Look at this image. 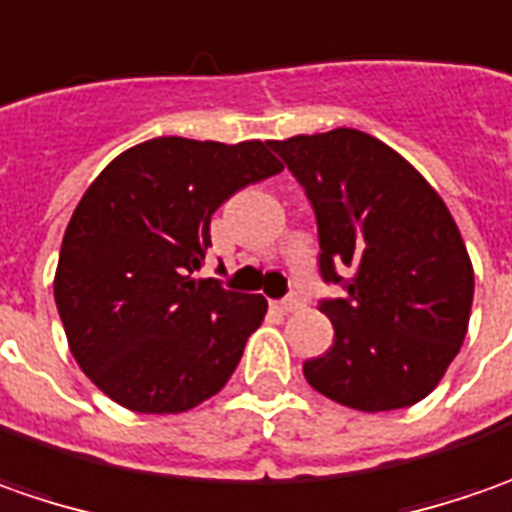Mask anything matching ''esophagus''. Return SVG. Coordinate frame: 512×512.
I'll return each mask as SVG.
<instances>
[{
  "label": "esophagus",
  "mask_w": 512,
  "mask_h": 512,
  "mask_svg": "<svg viewBox=\"0 0 512 512\" xmlns=\"http://www.w3.org/2000/svg\"><path fill=\"white\" fill-rule=\"evenodd\" d=\"M277 306H280V311H286V314H291V311L303 309V297H300L297 291H289V294H286V297H283V300H280Z\"/></svg>",
  "instance_id": "esophagus-1"
}]
</instances>
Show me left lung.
Instances as JSON below:
<instances>
[{"instance_id":"left-lung-1","label":"left lung","mask_w":512,"mask_h":512,"mask_svg":"<svg viewBox=\"0 0 512 512\" xmlns=\"http://www.w3.org/2000/svg\"><path fill=\"white\" fill-rule=\"evenodd\" d=\"M306 189L334 345L303 362L314 391L357 411L425 399L459 354L473 266L445 201L402 155L360 130L269 141Z\"/></svg>"}]
</instances>
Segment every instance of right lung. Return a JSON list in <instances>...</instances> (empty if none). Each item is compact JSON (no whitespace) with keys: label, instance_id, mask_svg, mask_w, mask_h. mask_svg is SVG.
I'll return each instance as SVG.
<instances>
[{"label":"right lung","instance_id":"obj_1","mask_svg":"<svg viewBox=\"0 0 512 512\" xmlns=\"http://www.w3.org/2000/svg\"><path fill=\"white\" fill-rule=\"evenodd\" d=\"M280 169L263 141L169 135L121 152L84 192L53 294L73 357L113 402L181 414L229 382L266 300L195 272L215 209Z\"/></svg>","mask_w":512,"mask_h":512}]
</instances>
